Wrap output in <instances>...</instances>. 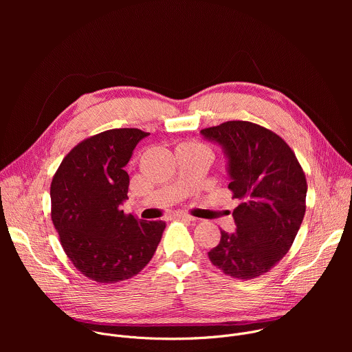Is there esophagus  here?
Segmentation results:
<instances>
[{"label":"esophagus","instance_id":"34e87169","mask_svg":"<svg viewBox=\"0 0 352 352\" xmlns=\"http://www.w3.org/2000/svg\"><path fill=\"white\" fill-rule=\"evenodd\" d=\"M175 217L179 219V220H185V221H195V220H196L195 217H192V216H189V214H185V213H179V214H177Z\"/></svg>","mask_w":352,"mask_h":352}]
</instances>
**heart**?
<instances>
[{"instance_id": "1", "label": "heart", "mask_w": 352, "mask_h": 352, "mask_svg": "<svg viewBox=\"0 0 352 352\" xmlns=\"http://www.w3.org/2000/svg\"><path fill=\"white\" fill-rule=\"evenodd\" d=\"M186 146H188V147H192V148H205V150H209V152H210L209 146L205 144V143H200V142H192V143H188Z\"/></svg>"}]
</instances>
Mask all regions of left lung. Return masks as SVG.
I'll return each instance as SVG.
<instances>
[{"label":"left lung","mask_w":352,"mask_h":352,"mask_svg":"<svg viewBox=\"0 0 352 352\" xmlns=\"http://www.w3.org/2000/svg\"><path fill=\"white\" fill-rule=\"evenodd\" d=\"M200 133L224 147L228 189L239 200L232 212L236 231H221L209 259L227 276L256 278L284 258L302 224L305 173L285 140L262 125L227 121Z\"/></svg>","instance_id":"8db88e82"}]
</instances>
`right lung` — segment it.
Returning <instances> with one entry per match:
<instances>
[{
  "instance_id": "obj_1",
  "label": "right lung",
  "mask_w": 352,
  "mask_h": 352,
  "mask_svg": "<svg viewBox=\"0 0 352 352\" xmlns=\"http://www.w3.org/2000/svg\"><path fill=\"white\" fill-rule=\"evenodd\" d=\"M138 128L109 129L79 142L56 171L52 220L74 266L96 283L136 276L153 258L164 221H143L120 205L128 199L125 171L135 146L147 136Z\"/></svg>"
}]
</instances>
